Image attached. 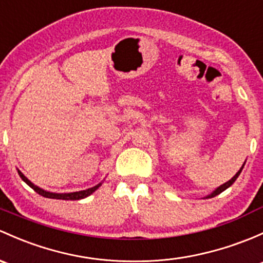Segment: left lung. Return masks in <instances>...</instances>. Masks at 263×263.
<instances>
[{
  "label": "left lung",
  "instance_id": "left-lung-1",
  "mask_svg": "<svg viewBox=\"0 0 263 263\" xmlns=\"http://www.w3.org/2000/svg\"><path fill=\"white\" fill-rule=\"evenodd\" d=\"M245 164H246V161H245ZM245 164L242 165V167L239 168V170H238V173H237L236 175H234L233 178L231 179V180H228V181H227V182H224V184H222V185H220V186H218L217 189H215V190H213V192L211 193V194H209V195H206V197H204L203 199H209V198H213V197H215V195L220 194V193H222V192H224L226 189H228V187L231 186V185L233 184V182L237 180V178H238V176H239V174H241V171H242L243 166H245Z\"/></svg>",
  "mask_w": 263,
  "mask_h": 263
}]
</instances>
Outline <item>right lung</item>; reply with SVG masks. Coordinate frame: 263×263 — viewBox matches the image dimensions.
Returning a JSON list of instances; mask_svg holds the SVG:
<instances>
[{
    "mask_svg": "<svg viewBox=\"0 0 263 263\" xmlns=\"http://www.w3.org/2000/svg\"><path fill=\"white\" fill-rule=\"evenodd\" d=\"M18 175H20V178L26 182L27 185H29L31 189H34L35 192L37 193V194H40L41 197H45V198H50V199H62V200H81V199H84L87 197H89L90 194H93V193L96 192L97 189H98L99 186L102 185V182H99V184H97L96 186L93 187H89V189H85V190H81V192H74V193H51V192H48V190H44L41 189V187H39L37 185L32 184L31 181L29 180V179L26 178V176L24 175V174L21 173L20 170H17Z\"/></svg>",
    "mask_w": 263,
    "mask_h": 263,
    "instance_id": "right-lung-1",
    "label": "right lung"
}]
</instances>
